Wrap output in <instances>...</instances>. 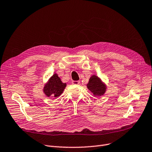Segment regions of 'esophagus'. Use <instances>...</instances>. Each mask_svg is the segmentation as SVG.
Listing matches in <instances>:
<instances>
[{"label":"esophagus","instance_id":"esophagus-1","mask_svg":"<svg viewBox=\"0 0 152 152\" xmlns=\"http://www.w3.org/2000/svg\"><path fill=\"white\" fill-rule=\"evenodd\" d=\"M72 83V84H74V85H78L79 83H80V82H79V81H73Z\"/></svg>","mask_w":152,"mask_h":152}]
</instances>
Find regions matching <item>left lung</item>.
Here are the masks:
<instances>
[{
    "instance_id": "1",
    "label": "left lung",
    "mask_w": 152,
    "mask_h": 152,
    "mask_svg": "<svg viewBox=\"0 0 152 152\" xmlns=\"http://www.w3.org/2000/svg\"><path fill=\"white\" fill-rule=\"evenodd\" d=\"M86 86L88 89L93 94V95L96 97L104 95L107 90V86L105 83L96 75L91 76Z\"/></svg>"
}]
</instances>
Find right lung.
<instances>
[{
	"label": "right lung",
	"mask_w": 152,
	"mask_h": 152,
	"mask_svg": "<svg viewBox=\"0 0 152 152\" xmlns=\"http://www.w3.org/2000/svg\"><path fill=\"white\" fill-rule=\"evenodd\" d=\"M66 86L67 84L63 83L58 75L55 73L45 84L42 90L46 96L56 98L59 96L63 93Z\"/></svg>",
	"instance_id": "right-lung-1"
}]
</instances>
